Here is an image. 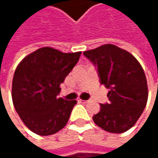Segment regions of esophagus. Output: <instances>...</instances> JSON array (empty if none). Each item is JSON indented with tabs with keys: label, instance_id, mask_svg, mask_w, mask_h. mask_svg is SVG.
<instances>
[{
	"label": "esophagus",
	"instance_id": "34e87169",
	"mask_svg": "<svg viewBox=\"0 0 158 158\" xmlns=\"http://www.w3.org/2000/svg\"><path fill=\"white\" fill-rule=\"evenodd\" d=\"M79 102H82V103H87L88 102V101H85V100H82V99H79Z\"/></svg>",
	"mask_w": 158,
	"mask_h": 158
}]
</instances>
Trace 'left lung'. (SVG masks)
Segmentation results:
<instances>
[{
    "instance_id": "8db88e82",
    "label": "left lung",
    "mask_w": 158,
    "mask_h": 158,
    "mask_svg": "<svg viewBox=\"0 0 158 158\" xmlns=\"http://www.w3.org/2000/svg\"><path fill=\"white\" fill-rule=\"evenodd\" d=\"M97 68L101 84L109 92V102L101 104V110L92 119L102 129L122 134L132 128L144 109L148 89L142 66L128 51L114 45L83 52Z\"/></svg>"
}]
</instances>
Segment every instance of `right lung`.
Returning <instances> with one entry per match:
<instances>
[{
	"instance_id": "1",
	"label": "right lung",
	"mask_w": 158,
	"mask_h": 158,
	"mask_svg": "<svg viewBox=\"0 0 158 158\" xmlns=\"http://www.w3.org/2000/svg\"><path fill=\"white\" fill-rule=\"evenodd\" d=\"M80 55L42 48L25 56L16 68L13 102L21 120L35 134L54 135L67 124L77 101L58 98L59 86Z\"/></svg>"
}]
</instances>
